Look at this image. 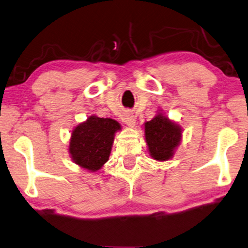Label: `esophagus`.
I'll list each match as a JSON object with an SVG mask.
<instances>
[{
    "label": "esophagus",
    "mask_w": 248,
    "mask_h": 248,
    "mask_svg": "<svg viewBox=\"0 0 248 248\" xmlns=\"http://www.w3.org/2000/svg\"><path fill=\"white\" fill-rule=\"evenodd\" d=\"M124 121L125 123V124L130 125V127H132V125H134V124H135V123H136L135 117L132 116V114H130V113L125 114L124 118Z\"/></svg>",
    "instance_id": "34e87169"
}]
</instances>
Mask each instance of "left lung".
Wrapping results in <instances>:
<instances>
[{
	"instance_id": "8db88e82",
	"label": "left lung",
	"mask_w": 248,
	"mask_h": 248,
	"mask_svg": "<svg viewBox=\"0 0 248 248\" xmlns=\"http://www.w3.org/2000/svg\"><path fill=\"white\" fill-rule=\"evenodd\" d=\"M181 128L166 117L158 114L145 124V137L149 153L156 160H167L181 139Z\"/></svg>"
}]
</instances>
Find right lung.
I'll return each mask as SVG.
<instances>
[{
    "label": "right lung",
    "instance_id": "obj_1",
    "mask_svg": "<svg viewBox=\"0 0 248 248\" xmlns=\"http://www.w3.org/2000/svg\"><path fill=\"white\" fill-rule=\"evenodd\" d=\"M119 129L120 124L116 120L90 117L72 134L69 153L73 160L93 172L100 170L109 159L114 132Z\"/></svg>",
    "mask_w": 248,
    "mask_h": 248
}]
</instances>
